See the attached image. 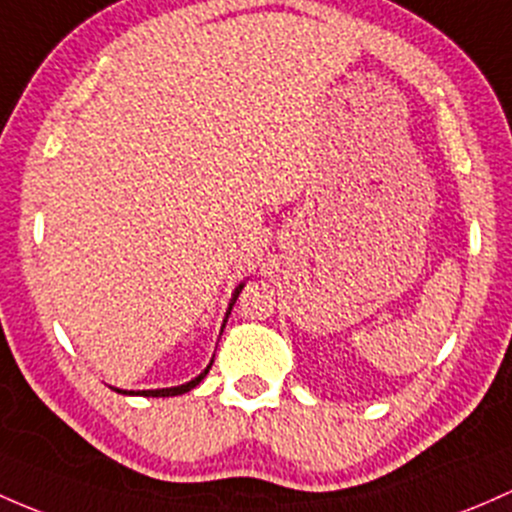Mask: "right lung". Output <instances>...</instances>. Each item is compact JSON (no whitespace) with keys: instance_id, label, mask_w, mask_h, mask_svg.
<instances>
[{"instance_id":"right-lung-1","label":"right lung","mask_w":512,"mask_h":512,"mask_svg":"<svg viewBox=\"0 0 512 512\" xmlns=\"http://www.w3.org/2000/svg\"><path fill=\"white\" fill-rule=\"evenodd\" d=\"M242 287H245V282H240L238 287H235V292H233V299H230V304H228V311H225L223 326H220V333H223L225 324H228V316H230V311H233V306H235V299L240 297ZM211 365H213V360H211V363L206 365V370H203L201 375H196V378H193V380H188V383H184V385H174V387H159V390H120V387H112V390H115V392H122V395H139V397H174V395H184V392L193 390V387H196L198 383H201L203 378H206V375H208V370H211Z\"/></svg>"}]
</instances>
